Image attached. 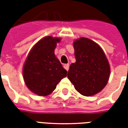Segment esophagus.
Instances as JSON below:
<instances>
[{
	"label": "esophagus",
	"instance_id": "34e87169",
	"mask_svg": "<svg viewBox=\"0 0 128 128\" xmlns=\"http://www.w3.org/2000/svg\"><path fill=\"white\" fill-rule=\"evenodd\" d=\"M64 68H65V69L67 71H68V69H69V64H64Z\"/></svg>",
	"mask_w": 128,
	"mask_h": 128
}]
</instances>
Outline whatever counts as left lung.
I'll list each match as a JSON object with an SVG mask.
<instances>
[{
	"mask_svg": "<svg viewBox=\"0 0 128 128\" xmlns=\"http://www.w3.org/2000/svg\"><path fill=\"white\" fill-rule=\"evenodd\" d=\"M76 62L70 66L67 77L81 94L90 96L106 86L110 74V64L101 46L87 38L73 42Z\"/></svg>",
	"mask_w": 128,
	"mask_h": 128,
	"instance_id": "obj_1",
	"label": "left lung"
}]
</instances>
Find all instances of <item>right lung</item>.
Listing matches in <instances>:
<instances>
[{"instance_id":"add662e5","label":"right lung","mask_w":128,"mask_h":128,"mask_svg":"<svg viewBox=\"0 0 128 128\" xmlns=\"http://www.w3.org/2000/svg\"><path fill=\"white\" fill-rule=\"evenodd\" d=\"M61 38L46 36L32 48L24 62L23 79L27 88L38 96L52 93L67 71L55 55L57 43Z\"/></svg>"}]
</instances>
